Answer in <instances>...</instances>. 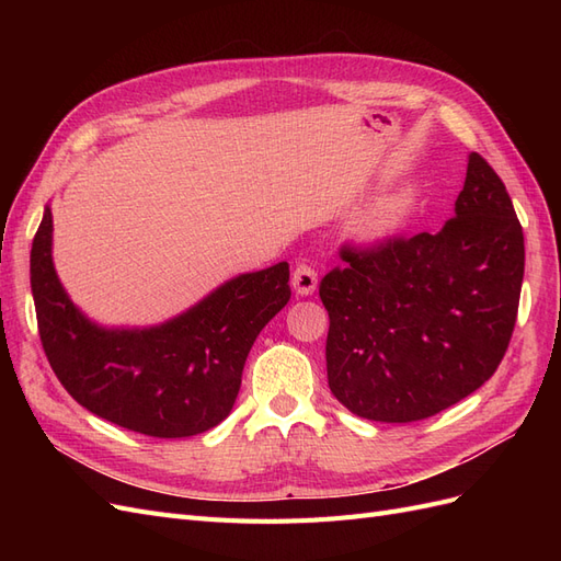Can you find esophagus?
Wrapping results in <instances>:
<instances>
[{
  "instance_id": "34e87169",
  "label": "esophagus",
  "mask_w": 561,
  "mask_h": 561,
  "mask_svg": "<svg viewBox=\"0 0 561 561\" xmlns=\"http://www.w3.org/2000/svg\"><path fill=\"white\" fill-rule=\"evenodd\" d=\"M318 285V274L309 266V264H299L293 271V287L299 297H309L316 293Z\"/></svg>"
}]
</instances>
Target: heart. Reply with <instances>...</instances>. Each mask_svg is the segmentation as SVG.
<instances>
[{"label": "heart", "instance_id": "1", "mask_svg": "<svg viewBox=\"0 0 561 561\" xmlns=\"http://www.w3.org/2000/svg\"><path fill=\"white\" fill-rule=\"evenodd\" d=\"M419 208V186L414 182H404L396 190L379 194L365 210L355 215L351 233L353 239L365 248H381L400 239L402 231Z\"/></svg>", "mask_w": 561, "mask_h": 561}]
</instances>
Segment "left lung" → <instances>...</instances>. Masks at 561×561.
Returning a JSON list of instances; mask_svg holds the SVG:
<instances>
[{
  "label": "left lung",
  "mask_w": 561,
  "mask_h": 561,
  "mask_svg": "<svg viewBox=\"0 0 561 561\" xmlns=\"http://www.w3.org/2000/svg\"><path fill=\"white\" fill-rule=\"evenodd\" d=\"M320 283L330 316L328 383L348 412L410 423L494 375L511 344L524 233L505 184L468 154L463 192L437 233L351 252Z\"/></svg>",
  "instance_id": "left-lung-1"
}]
</instances>
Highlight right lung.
Masks as SVG:
<instances>
[{
    "label": "right lung",
    "instance_id": "add662e5",
    "mask_svg": "<svg viewBox=\"0 0 561 561\" xmlns=\"http://www.w3.org/2000/svg\"><path fill=\"white\" fill-rule=\"evenodd\" d=\"M290 264L225 280L175 318L107 328L65 293L54 266V215L44 208L30 285L46 358L81 407L151 437H190L231 412L254 339L290 299Z\"/></svg>",
    "mask_w": 561,
    "mask_h": 561
}]
</instances>
